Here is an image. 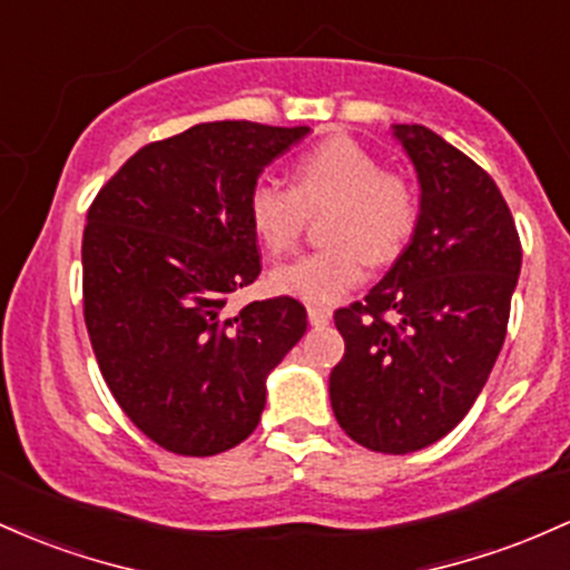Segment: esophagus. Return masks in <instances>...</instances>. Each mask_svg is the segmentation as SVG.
Instances as JSON below:
<instances>
[{
    "instance_id": "obj_1",
    "label": "esophagus",
    "mask_w": 570,
    "mask_h": 570,
    "mask_svg": "<svg viewBox=\"0 0 570 570\" xmlns=\"http://www.w3.org/2000/svg\"><path fill=\"white\" fill-rule=\"evenodd\" d=\"M308 322L314 327H324L330 322V311L322 308V305H308Z\"/></svg>"
}]
</instances>
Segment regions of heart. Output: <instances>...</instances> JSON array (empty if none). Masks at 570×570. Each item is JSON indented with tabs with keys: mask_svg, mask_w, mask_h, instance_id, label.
<instances>
[{
	"mask_svg": "<svg viewBox=\"0 0 570 570\" xmlns=\"http://www.w3.org/2000/svg\"><path fill=\"white\" fill-rule=\"evenodd\" d=\"M318 214L324 246L275 267L271 284L278 295L327 305L362 284L367 262L392 265L403 256L422 203L411 178L386 170L362 142L335 135L297 156L289 189L259 178L246 197L248 227L271 254L292 252Z\"/></svg>",
	"mask_w": 570,
	"mask_h": 570,
	"instance_id": "heart-1",
	"label": "heart"
}]
</instances>
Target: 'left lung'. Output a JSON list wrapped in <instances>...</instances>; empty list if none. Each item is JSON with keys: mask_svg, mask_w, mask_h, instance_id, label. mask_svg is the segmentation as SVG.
Here are the masks:
<instances>
[{"mask_svg": "<svg viewBox=\"0 0 570 570\" xmlns=\"http://www.w3.org/2000/svg\"><path fill=\"white\" fill-rule=\"evenodd\" d=\"M395 137L416 167L422 216L365 299L335 311L346 354L330 373V403L360 446L409 454L476 403L505 341L522 243L476 161L419 124H397Z\"/></svg>", "mask_w": 570, "mask_h": 570, "instance_id": "8db88e82", "label": "left lung"}]
</instances>
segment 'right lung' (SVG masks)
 Returning <instances> with one entry per match:
<instances>
[{"instance_id": "1", "label": "right lung", "mask_w": 570, "mask_h": 570, "mask_svg": "<svg viewBox=\"0 0 570 570\" xmlns=\"http://www.w3.org/2000/svg\"><path fill=\"white\" fill-rule=\"evenodd\" d=\"M308 127L210 121L129 156L83 229V318L105 384L142 435L184 458L254 433L265 379L303 337L295 297L254 299L259 248L246 218L259 173Z\"/></svg>"}]
</instances>
